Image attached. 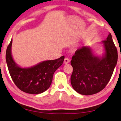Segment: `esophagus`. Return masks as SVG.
Masks as SVG:
<instances>
[{
  "label": "esophagus",
  "instance_id": "34e87169",
  "mask_svg": "<svg viewBox=\"0 0 121 121\" xmlns=\"http://www.w3.org/2000/svg\"><path fill=\"white\" fill-rule=\"evenodd\" d=\"M70 61V60L68 59V58H65L64 59V63L65 64H68Z\"/></svg>",
  "mask_w": 121,
  "mask_h": 121
}]
</instances>
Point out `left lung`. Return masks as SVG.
I'll return each instance as SVG.
<instances>
[{"label":"left lung","mask_w":121,"mask_h":121,"mask_svg":"<svg viewBox=\"0 0 121 121\" xmlns=\"http://www.w3.org/2000/svg\"><path fill=\"white\" fill-rule=\"evenodd\" d=\"M101 43L104 49L101 56L95 54L90 46H83L72 57L71 84L76 92L83 95L96 94L104 89L117 65V50L111 34Z\"/></svg>","instance_id":"8db88e82"}]
</instances>
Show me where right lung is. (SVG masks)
<instances>
[{
	"label": "right lung",
	"mask_w": 121,
	"mask_h": 121,
	"mask_svg": "<svg viewBox=\"0 0 121 121\" xmlns=\"http://www.w3.org/2000/svg\"><path fill=\"white\" fill-rule=\"evenodd\" d=\"M12 39L7 47L5 59L11 77L20 90L30 94L44 92L51 84L53 74L63 63L65 56L53 60H46L27 68L18 65L12 55Z\"/></svg>",
	"instance_id": "obj_1"
}]
</instances>
